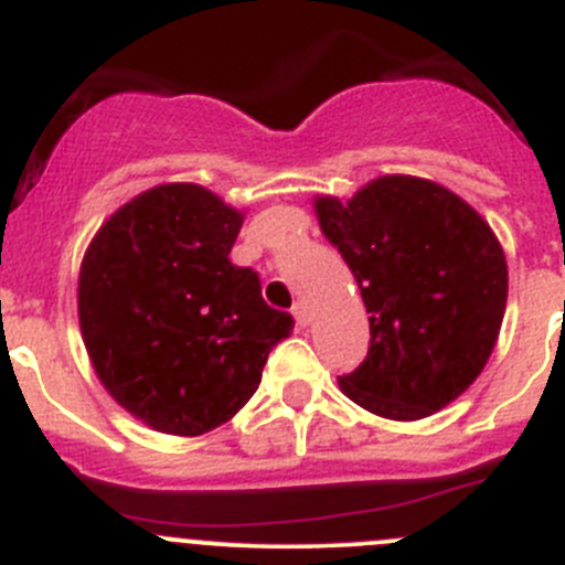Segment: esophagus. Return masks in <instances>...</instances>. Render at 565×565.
I'll return each instance as SVG.
<instances>
[{
    "instance_id": "obj_1",
    "label": "esophagus",
    "mask_w": 565,
    "mask_h": 565,
    "mask_svg": "<svg viewBox=\"0 0 565 565\" xmlns=\"http://www.w3.org/2000/svg\"><path fill=\"white\" fill-rule=\"evenodd\" d=\"M291 313H294V319H297L299 327H305L310 321V310H308V305H305V302H294Z\"/></svg>"
}]
</instances>
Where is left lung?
I'll list each match as a JSON object with an SVG mask.
<instances>
[{
	"instance_id": "left-lung-1",
	"label": "left lung",
	"mask_w": 565,
	"mask_h": 565,
	"mask_svg": "<svg viewBox=\"0 0 565 565\" xmlns=\"http://www.w3.org/2000/svg\"><path fill=\"white\" fill-rule=\"evenodd\" d=\"M369 316V354L338 377L360 407L416 422L458 399L493 352L508 263L480 213L438 182L391 174L347 205L316 199Z\"/></svg>"
}]
</instances>
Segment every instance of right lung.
<instances>
[{"instance_id":"1","label":"right lung","mask_w":565,"mask_h":565,"mask_svg":"<svg viewBox=\"0 0 565 565\" xmlns=\"http://www.w3.org/2000/svg\"><path fill=\"white\" fill-rule=\"evenodd\" d=\"M244 213L193 182L118 207L79 268V330L118 405L152 429L202 435L257 391L291 313L260 297L257 271L230 263Z\"/></svg>"}]
</instances>
